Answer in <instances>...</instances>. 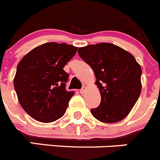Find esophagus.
I'll return each instance as SVG.
<instances>
[{
	"instance_id": "obj_1",
	"label": "esophagus",
	"mask_w": 160,
	"mask_h": 160,
	"mask_svg": "<svg viewBox=\"0 0 160 160\" xmlns=\"http://www.w3.org/2000/svg\"><path fill=\"white\" fill-rule=\"evenodd\" d=\"M80 93H81V94L84 93V92H85V87L82 88L80 90Z\"/></svg>"
}]
</instances>
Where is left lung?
Here are the masks:
<instances>
[{"label": "left lung", "mask_w": 160, "mask_h": 160, "mask_svg": "<svg viewBox=\"0 0 160 160\" xmlns=\"http://www.w3.org/2000/svg\"><path fill=\"white\" fill-rule=\"evenodd\" d=\"M78 54L95 72L101 102L91 110L92 115L105 123L125 118L141 92V65L130 53L107 42L80 47Z\"/></svg>", "instance_id": "8db88e82"}]
</instances>
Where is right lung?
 <instances>
[{
    "mask_svg": "<svg viewBox=\"0 0 160 160\" xmlns=\"http://www.w3.org/2000/svg\"><path fill=\"white\" fill-rule=\"evenodd\" d=\"M77 51L72 45L47 42L33 49L19 62L15 91L31 118L48 123L65 114L74 92L65 88L68 74L63 68Z\"/></svg>",
    "mask_w": 160,
    "mask_h": 160,
    "instance_id": "1",
    "label": "right lung"
}]
</instances>
